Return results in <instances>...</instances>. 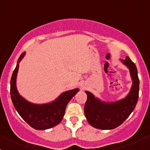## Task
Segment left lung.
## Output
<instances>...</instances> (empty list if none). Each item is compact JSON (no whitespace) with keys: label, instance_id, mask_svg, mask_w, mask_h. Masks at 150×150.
I'll list each match as a JSON object with an SVG mask.
<instances>
[{"label":"left lung","instance_id":"1","mask_svg":"<svg viewBox=\"0 0 150 150\" xmlns=\"http://www.w3.org/2000/svg\"><path fill=\"white\" fill-rule=\"evenodd\" d=\"M120 61L129 69L133 81L131 90L124 99L114 102H105L86 91L87 101L84 107L85 115L88 123L96 128L110 130L117 128L128 118L138 102L139 80L137 67L128 57Z\"/></svg>","mask_w":150,"mask_h":150}]
</instances>
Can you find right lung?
Here are the masks:
<instances>
[{"label": "right lung", "instance_id": "right-lung-1", "mask_svg": "<svg viewBox=\"0 0 150 150\" xmlns=\"http://www.w3.org/2000/svg\"><path fill=\"white\" fill-rule=\"evenodd\" d=\"M25 55V52H24L19 57L11 79L10 93L12 102L19 115L32 128L36 130L53 128L62 121L68 102L79 91V89L75 88L64 92L57 99L48 104H37L27 101L19 95L16 86L19 63Z\"/></svg>", "mask_w": 150, "mask_h": 150}]
</instances>
